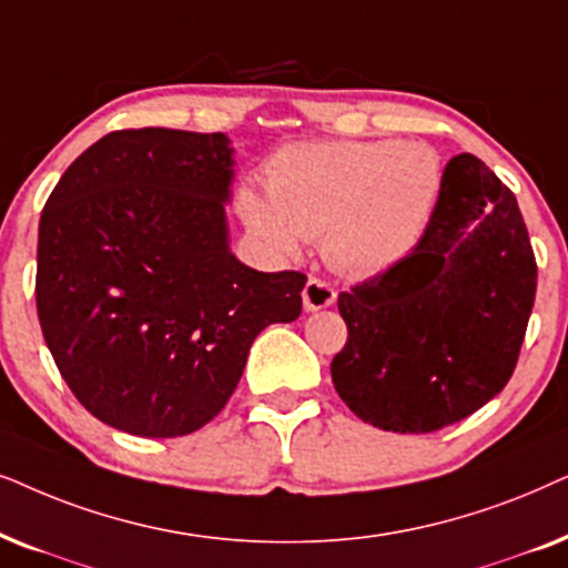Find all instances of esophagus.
Wrapping results in <instances>:
<instances>
[{
	"instance_id": "34e87169",
	"label": "esophagus",
	"mask_w": 568,
	"mask_h": 568,
	"mask_svg": "<svg viewBox=\"0 0 568 568\" xmlns=\"http://www.w3.org/2000/svg\"><path fill=\"white\" fill-rule=\"evenodd\" d=\"M337 293L329 283H324L320 277H312L304 288V308L306 312H320V308H327L335 304Z\"/></svg>"
}]
</instances>
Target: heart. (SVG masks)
<instances>
[{
    "label": "heart",
    "mask_w": 568,
    "mask_h": 568,
    "mask_svg": "<svg viewBox=\"0 0 568 568\" xmlns=\"http://www.w3.org/2000/svg\"><path fill=\"white\" fill-rule=\"evenodd\" d=\"M438 192L442 161L423 142H298L272 155L267 194L239 189L236 213L270 254L322 236L332 267L372 277L418 246Z\"/></svg>",
    "instance_id": "1"
}]
</instances>
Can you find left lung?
I'll use <instances>...</instances> for the list:
<instances>
[{
	"label": "left lung",
	"instance_id": "obj_1",
	"mask_svg": "<svg viewBox=\"0 0 568 568\" xmlns=\"http://www.w3.org/2000/svg\"><path fill=\"white\" fill-rule=\"evenodd\" d=\"M538 267L517 196L455 155L418 246L337 308L347 343L332 382L363 423L430 434L506 387L530 322Z\"/></svg>",
	"mask_w": 568,
	"mask_h": 568
}]
</instances>
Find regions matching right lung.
Segmentation results:
<instances>
[{
	"mask_svg": "<svg viewBox=\"0 0 568 568\" xmlns=\"http://www.w3.org/2000/svg\"><path fill=\"white\" fill-rule=\"evenodd\" d=\"M233 153L223 132H111L43 207L38 320L64 382L105 426L192 434L229 403L254 337L298 320L306 277L231 252Z\"/></svg>",
	"mask_w": 568,
	"mask_h": 568,
	"instance_id": "add662e5",
	"label": "right lung"
}]
</instances>
